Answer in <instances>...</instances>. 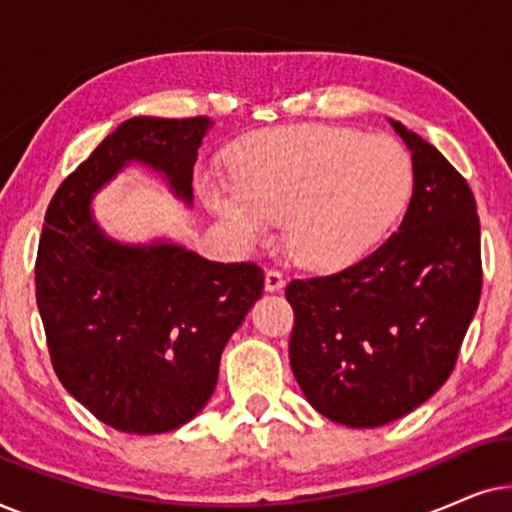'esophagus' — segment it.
<instances>
[{
	"label": "esophagus",
	"instance_id": "1",
	"mask_svg": "<svg viewBox=\"0 0 512 512\" xmlns=\"http://www.w3.org/2000/svg\"><path fill=\"white\" fill-rule=\"evenodd\" d=\"M284 286V275L279 270L265 272V291H279Z\"/></svg>",
	"mask_w": 512,
	"mask_h": 512
}]
</instances>
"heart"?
<instances>
[{"mask_svg": "<svg viewBox=\"0 0 512 512\" xmlns=\"http://www.w3.org/2000/svg\"><path fill=\"white\" fill-rule=\"evenodd\" d=\"M230 163L233 179L198 181L205 207L242 249L261 244L282 219L286 251L310 270H340L368 254L412 184L396 139L326 125L256 132Z\"/></svg>", "mask_w": 512, "mask_h": 512, "instance_id": "obj_1", "label": "heart"}]
</instances>
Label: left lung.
<instances>
[{
  "instance_id": "8db88e82",
  "label": "left lung",
  "mask_w": 512,
  "mask_h": 512,
  "mask_svg": "<svg viewBox=\"0 0 512 512\" xmlns=\"http://www.w3.org/2000/svg\"><path fill=\"white\" fill-rule=\"evenodd\" d=\"M412 153V198L380 249L328 277L293 279L289 359L310 405L373 429L419 408L450 377L480 303V219L466 179L391 121Z\"/></svg>"
}]
</instances>
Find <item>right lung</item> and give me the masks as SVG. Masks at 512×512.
<instances>
[{"label": "right lung", "instance_id": "1", "mask_svg": "<svg viewBox=\"0 0 512 512\" xmlns=\"http://www.w3.org/2000/svg\"><path fill=\"white\" fill-rule=\"evenodd\" d=\"M205 116H135L62 181L46 209L37 305L62 387L125 433L179 429L205 408L221 352L263 293L256 263L207 261L158 237L125 244L93 216V200L125 167L158 172L193 205Z\"/></svg>", "mask_w": 512, "mask_h": 512}]
</instances>
